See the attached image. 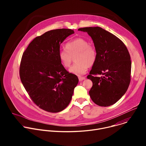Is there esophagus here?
Returning <instances> with one entry per match:
<instances>
[{
  "mask_svg": "<svg viewBox=\"0 0 146 146\" xmlns=\"http://www.w3.org/2000/svg\"><path fill=\"white\" fill-rule=\"evenodd\" d=\"M78 80H79V81H83V80H86V77H78Z\"/></svg>",
  "mask_w": 146,
  "mask_h": 146,
  "instance_id": "34e87169",
  "label": "esophagus"
}]
</instances>
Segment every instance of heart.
<instances>
[{
  "mask_svg": "<svg viewBox=\"0 0 146 146\" xmlns=\"http://www.w3.org/2000/svg\"><path fill=\"white\" fill-rule=\"evenodd\" d=\"M66 50H60L58 57L61 65L65 68L70 66L73 58L75 62L69 72L80 76L84 74L89 67L93 66L96 59V51L95 47L89 44L88 41L82 37L76 38L68 43Z\"/></svg>",
  "mask_w": 146,
  "mask_h": 146,
  "instance_id": "1",
  "label": "heart"
}]
</instances>
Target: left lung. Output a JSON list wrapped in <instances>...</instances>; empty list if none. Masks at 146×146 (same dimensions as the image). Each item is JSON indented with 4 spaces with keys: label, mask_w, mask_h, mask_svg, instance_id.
I'll return each mask as SVG.
<instances>
[{
    "label": "left lung",
    "mask_w": 146,
    "mask_h": 146,
    "mask_svg": "<svg viewBox=\"0 0 146 146\" xmlns=\"http://www.w3.org/2000/svg\"><path fill=\"white\" fill-rule=\"evenodd\" d=\"M78 31L86 32L91 37L97 53L96 61L87 76L93 83L90 96L98 106L113 105L125 94L130 84L129 51L119 38L102 28L86 27Z\"/></svg>",
    "instance_id": "8db88e82"
}]
</instances>
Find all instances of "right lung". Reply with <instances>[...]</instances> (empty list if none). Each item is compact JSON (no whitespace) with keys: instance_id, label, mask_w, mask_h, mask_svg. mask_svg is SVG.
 Returning <instances> with one entry per match:
<instances>
[{"instance_id":"add662e5","label":"right lung","mask_w":146,"mask_h":146,"mask_svg":"<svg viewBox=\"0 0 146 146\" xmlns=\"http://www.w3.org/2000/svg\"><path fill=\"white\" fill-rule=\"evenodd\" d=\"M74 33L70 29L48 31L35 38L23 54L21 81L34 103L46 111L64 110L78 84L77 76L68 72L58 57L61 43Z\"/></svg>"}]
</instances>
